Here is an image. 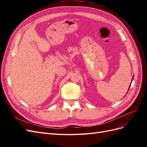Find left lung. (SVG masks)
<instances>
[{
	"instance_id": "obj_1",
	"label": "left lung",
	"mask_w": 147,
	"mask_h": 147,
	"mask_svg": "<svg viewBox=\"0 0 147 147\" xmlns=\"http://www.w3.org/2000/svg\"><path fill=\"white\" fill-rule=\"evenodd\" d=\"M132 80H133V78H132ZM130 86H129V87H130Z\"/></svg>"
}]
</instances>
